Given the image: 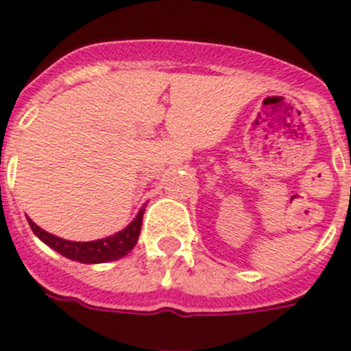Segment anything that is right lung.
Returning a JSON list of instances; mask_svg holds the SVG:
<instances>
[{
	"mask_svg": "<svg viewBox=\"0 0 351 351\" xmlns=\"http://www.w3.org/2000/svg\"><path fill=\"white\" fill-rule=\"evenodd\" d=\"M145 209H140L130 226L121 230L119 234L110 236V238L97 239V241H86V243H80V241H67V239L56 238V236L49 234L44 229L32 221L28 218V223L32 230L46 245L51 248H55L56 252L62 256L73 259L77 263H86V265H94V263H108V261H117L124 257L125 254H130L134 248L136 241H138L140 229H142V218Z\"/></svg>",
	"mask_w": 351,
	"mask_h": 351,
	"instance_id": "1",
	"label": "right lung"
}]
</instances>
